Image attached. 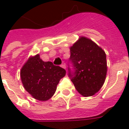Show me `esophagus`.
<instances>
[{
	"instance_id": "obj_1",
	"label": "esophagus",
	"mask_w": 129,
	"mask_h": 129,
	"mask_svg": "<svg viewBox=\"0 0 129 129\" xmlns=\"http://www.w3.org/2000/svg\"><path fill=\"white\" fill-rule=\"evenodd\" d=\"M61 67V68H63V69H66V65L65 64H61L60 66Z\"/></svg>"
}]
</instances>
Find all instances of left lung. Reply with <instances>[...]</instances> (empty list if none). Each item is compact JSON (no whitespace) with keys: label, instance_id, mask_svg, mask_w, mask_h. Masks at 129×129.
Wrapping results in <instances>:
<instances>
[{"label":"left lung","instance_id":"1","mask_svg":"<svg viewBox=\"0 0 129 129\" xmlns=\"http://www.w3.org/2000/svg\"><path fill=\"white\" fill-rule=\"evenodd\" d=\"M68 68L70 78L77 91L84 96H91L100 90L107 72L106 53L94 41L84 37L70 47Z\"/></svg>","mask_w":129,"mask_h":129}]
</instances>
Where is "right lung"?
I'll return each mask as SVG.
<instances>
[{
	"label": "right lung",
	"instance_id": "add662e5",
	"mask_svg": "<svg viewBox=\"0 0 129 129\" xmlns=\"http://www.w3.org/2000/svg\"><path fill=\"white\" fill-rule=\"evenodd\" d=\"M66 73L64 69L52 62L43 61L37 54L31 57L21 68V78L25 89L33 98L46 101L55 94Z\"/></svg>",
	"mask_w": 129,
	"mask_h": 129
}]
</instances>
